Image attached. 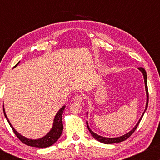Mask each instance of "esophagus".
<instances>
[{
    "mask_svg": "<svg viewBox=\"0 0 160 160\" xmlns=\"http://www.w3.org/2000/svg\"><path fill=\"white\" fill-rule=\"evenodd\" d=\"M83 99H84V98H83V96L82 95H76L74 96V101L75 102H81L83 101Z\"/></svg>",
    "mask_w": 160,
    "mask_h": 160,
    "instance_id": "obj_1",
    "label": "esophagus"
}]
</instances>
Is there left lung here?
<instances>
[{"instance_id":"1","label":"left lung","mask_w":160,"mask_h":160,"mask_svg":"<svg viewBox=\"0 0 160 160\" xmlns=\"http://www.w3.org/2000/svg\"><path fill=\"white\" fill-rule=\"evenodd\" d=\"M138 70L141 72L142 73H143V78H144V83H145L146 93V108H145V110H144V111H143V114H142L141 118H140V119L138 120V123L135 124V126L134 127V128H133V129H132V130L130 131V132H128V133H126V134L122 135V136L116 137V138H106V137H103V136H101V135H99L96 134L95 132H94L90 128H89V124H88V122L87 121V128H88L89 131V132H90L91 135H92L94 138H95L96 140H97V141L101 142V143H105V144H112V143H120V142H122V141H125L126 139H128V138L130 137V135H132V133L135 132V130H136V128H138V126L140 122H141V119H142V118H143V116L144 114V113H145V111H146V109H147L148 102V87H147V75H146V72L145 71V69L143 68H138ZM87 113H88V112H87Z\"/></svg>"}]
</instances>
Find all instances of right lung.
<instances>
[{"label":"right lung","mask_w":160,"mask_h":160,"mask_svg":"<svg viewBox=\"0 0 160 160\" xmlns=\"http://www.w3.org/2000/svg\"><path fill=\"white\" fill-rule=\"evenodd\" d=\"M19 63V62L17 63L14 68L17 67ZM65 108V106H63L62 108L58 111V112L56 113L55 117H54V119L53 125H52V128L51 130H49V132H48L47 134H46L43 137L38 139H30L25 136H23V135H22L21 134H19V133L17 132L14 128H13L12 124L10 123L9 120H8L7 116H6L4 107H3V113H4V116H5L6 119H7L8 124H9L11 128H12L13 131H14V134L17 135V137L23 143H25L26 145L30 146H33V147L47 148V147H49L50 146H52L54 143H56L57 141L59 139V138L60 137V135H62V130H63L62 116V113L63 111H64Z\"/></svg>","instance_id":"obj_1"}]
</instances>
